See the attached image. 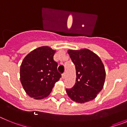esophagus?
<instances>
[{"mask_svg":"<svg viewBox=\"0 0 127 127\" xmlns=\"http://www.w3.org/2000/svg\"><path fill=\"white\" fill-rule=\"evenodd\" d=\"M62 78H63V79H64L65 77H66V73H65V72H64V73L63 74H62Z\"/></svg>","mask_w":127,"mask_h":127,"instance_id":"esophagus-1","label":"esophagus"}]
</instances>
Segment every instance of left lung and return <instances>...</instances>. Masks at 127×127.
<instances>
[{
  "instance_id": "8db88e82",
  "label": "left lung",
  "mask_w": 127,
  "mask_h": 127,
  "mask_svg": "<svg viewBox=\"0 0 127 127\" xmlns=\"http://www.w3.org/2000/svg\"><path fill=\"white\" fill-rule=\"evenodd\" d=\"M75 65L76 83L67 88V95L73 101L85 103L97 97L102 90L105 79V70L101 59L88 49L68 50Z\"/></svg>"
}]
</instances>
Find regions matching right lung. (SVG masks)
<instances>
[{
	"label": "right lung",
	"mask_w": 127,
	"mask_h": 127,
	"mask_svg": "<svg viewBox=\"0 0 127 127\" xmlns=\"http://www.w3.org/2000/svg\"><path fill=\"white\" fill-rule=\"evenodd\" d=\"M55 50L42 46L25 57L20 66V81L30 97L39 100L47 97L61 77L58 64L53 60Z\"/></svg>",
	"instance_id": "obj_1"
}]
</instances>
